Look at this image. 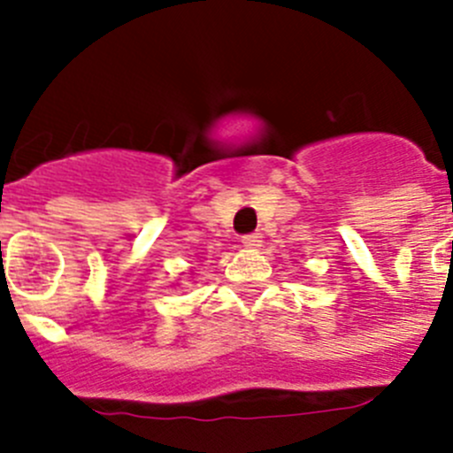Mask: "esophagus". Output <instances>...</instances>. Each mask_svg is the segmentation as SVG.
I'll return each mask as SVG.
<instances>
[{
    "label": "esophagus",
    "mask_w": 453,
    "mask_h": 453,
    "mask_svg": "<svg viewBox=\"0 0 453 453\" xmlns=\"http://www.w3.org/2000/svg\"><path fill=\"white\" fill-rule=\"evenodd\" d=\"M263 235L261 234H247L242 235V245L250 247V250H256V247H261Z\"/></svg>",
    "instance_id": "obj_1"
}]
</instances>
